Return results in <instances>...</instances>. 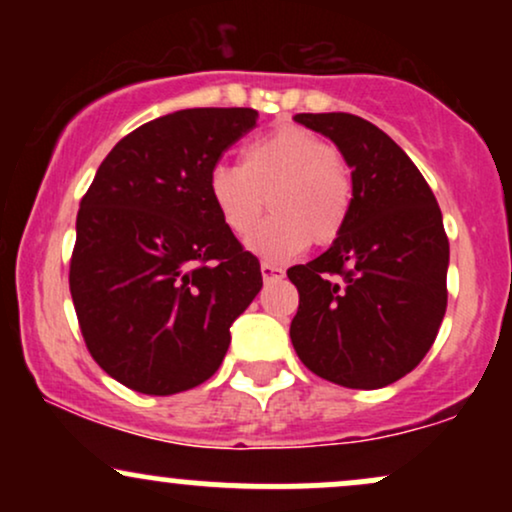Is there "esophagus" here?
Listing matches in <instances>:
<instances>
[{
    "instance_id": "34e87169",
    "label": "esophagus",
    "mask_w": 512,
    "mask_h": 512,
    "mask_svg": "<svg viewBox=\"0 0 512 512\" xmlns=\"http://www.w3.org/2000/svg\"><path fill=\"white\" fill-rule=\"evenodd\" d=\"M260 272H262V279L267 281H279V279H284V269L281 267H276V264H269V262H262L260 264Z\"/></svg>"
}]
</instances>
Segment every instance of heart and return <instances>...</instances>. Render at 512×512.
I'll use <instances>...</instances> for the list:
<instances>
[{
	"label": "heart",
	"instance_id": "heart-1",
	"mask_svg": "<svg viewBox=\"0 0 512 512\" xmlns=\"http://www.w3.org/2000/svg\"><path fill=\"white\" fill-rule=\"evenodd\" d=\"M209 197L226 231L250 236L267 198L273 216L248 240V248L269 262L301 255L313 240L339 238L351 214L354 182L349 166L330 144L301 127H281L243 149L240 168L216 166Z\"/></svg>",
	"mask_w": 512,
	"mask_h": 512
}]
</instances>
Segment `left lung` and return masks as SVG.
I'll return each instance as SVG.
<instances>
[{
    "label": "left lung",
    "mask_w": 512,
    "mask_h": 512,
    "mask_svg": "<svg viewBox=\"0 0 512 512\" xmlns=\"http://www.w3.org/2000/svg\"><path fill=\"white\" fill-rule=\"evenodd\" d=\"M351 166L354 202L332 248L291 267V342L330 383L375 390L411 373L448 308L450 245L431 187L390 137L358 115L298 113Z\"/></svg>",
    "instance_id": "left-lung-1"
}]
</instances>
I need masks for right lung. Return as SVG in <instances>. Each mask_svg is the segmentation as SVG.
<instances>
[{
  "mask_svg": "<svg viewBox=\"0 0 512 512\" xmlns=\"http://www.w3.org/2000/svg\"><path fill=\"white\" fill-rule=\"evenodd\" d=\"M252 127V108L156 117L113 146L81 197L69 291L88 354L129 390L166 397L209 380L262 289L260 262L209 197L211 170Z\"/></svg>",
  "mask_w": 512,
  "mask_h": 512,
  "instance_id": "obj_1",
  "label": "right lung"
}]
</instances>
